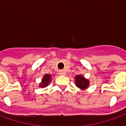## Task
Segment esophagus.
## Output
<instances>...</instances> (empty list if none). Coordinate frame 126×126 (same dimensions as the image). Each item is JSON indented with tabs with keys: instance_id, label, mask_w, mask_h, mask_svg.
<instances>
[{
	"instance_id": "1",
	"label": "esophagus",
	"mask_w": 126,
	"mask_h": 126,
	"mask_svg": "<svg viewBox=\"0 0 126 126\" xmlns=\"http://www.w3.org/2000/svg\"><path fill=\"white\" fill-rule=\"evenodd\" d=\"M59 74H60V75L64 76V75H65L66 72L64 70H60L59 71Z\"/></svg>"
}]
</instances>
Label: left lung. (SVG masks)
<instances>
[{
  "label": "left lung",
  "instance_id": "8db88e82",
  "mask_svg": "<svg viewBox=\"0 0 126 126\" xmlns=\"http://www.w3.org/2000/svg\"><path fill=\"white\" fill-rule=\"evenodd\" d=\"M76 85L81 89H85L88 86L89 81L82 76L78 75L76 77Z\"/></svg>",
  "mask_w": 126,
  "mask_h": 126
}]
</instances>
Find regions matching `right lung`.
I'll return each mask as SVG.
<instances>
[{
	"label": "right lung",
	"mask_w": 126,
	"mask_h": 126,
	"mask_svg": "<svg viewBox=\"0 0 126 126\" xmlns=\"http://www.w3.org/2000/svg\"><path fill=\"white\" fill-rule=\"evenodd\" d=\"M50 75H48V74H46V75L43 76V79L42 80V83L40 84L41 87H46L47 86L48 83H50Z\"/></svg>",
	"instance_id": "obj_1"
}]
</instances>
